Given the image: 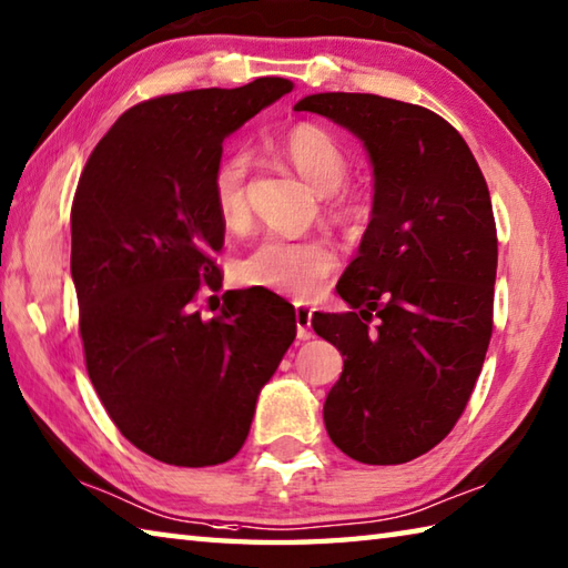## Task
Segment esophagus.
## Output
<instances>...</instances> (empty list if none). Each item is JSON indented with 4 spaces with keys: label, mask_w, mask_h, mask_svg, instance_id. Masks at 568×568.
I'll return each instance as SVG.
<instances>
[{
    "label": "esophagus",
    "mask_w": 568,
    "mask_h": 568,
    "mask_svg": "<svg viewBox=\"0 0 568 568\" xmlns=\"http://www.w3.org/2000/svg\"><path fill=\"white\" fill-rule=\"evenodd\" d=\"M311 320H313V307L295 303V325H297V337L301 339L311 337Z\"/></svg>",
    "instance_id": "obj_1"
}]
</instances>
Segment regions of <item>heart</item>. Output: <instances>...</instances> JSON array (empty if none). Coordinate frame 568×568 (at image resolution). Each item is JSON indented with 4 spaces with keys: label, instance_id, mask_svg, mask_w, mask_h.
Here are the masks:
<instances>
[{
    "label": "heart",
    "instance_id": "heart-1",
    "mask_svg": "<svg viewBox=\"0 0 568 568\" xmlns=\"http://www.w3.org/2000/svg\"><path fill=\"white\" fill-rule=\"evenodd\" d=\"M283 156L295 171L320 193L335 191L347 179L349 161L339 143L317 126H295L277 143ZM251 156L245 151L229 153L219 161L211 176L213 205L225 225H239L248 213L245 201V179H248ZM333 211L339 219H353L359 213V201L349 193L333 195ZM337 267V255L320 239H287V235H263L253 248L235 263V275L245 285L265 291L311 297Z\"/></svg>",
    "mask_w": 568,
    "mask_h": 568
}]
</instances>
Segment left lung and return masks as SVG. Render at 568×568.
<instances>
[{
    "label": "left lung",
    "instance_id": "left-lung-1",
    "mask_svg": "<svg viewBox=\"0 0 568 568\" xmlns=\"http://www.w3.org/2000/svg\"><path fill=\"white\" fill-rule=\"evenodd\" d=\"M295 111L353 131L373 163V219L337 281L345 313L313 329L345 357L323 417L363 464H405L467 407L491 337L497 225L467 141L425 106L375 94L305 97Z\"/></svg>",
    "mask_w": 568,
    "mask_h": 568
}]
</instances>
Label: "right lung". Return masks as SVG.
Masks as SVG:
<instances>
[{
  "mask_svg": "<svg viewBox=\"0 0 568 568\" xmlns=\"http://www.w3.org/2000/svg\"><path fill=\"white\" fill-rule=\"evenodd\" d=\"M291 91L263 77L143 101L97 143L77 185L71 277L91 385L121 435L173 467L239 455L295 339V307L265 287L225 291L211 320L193 305L223 285L213 253L225 223L211 195L223 141Z\"/></svg>",
  "mask_w": 568,
  "mask_h": 568,
  "instance_id": "obj_1",
  "label": "right lung"
}]
</instances>
